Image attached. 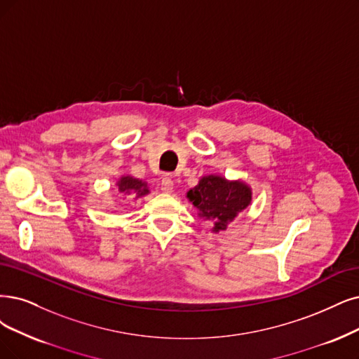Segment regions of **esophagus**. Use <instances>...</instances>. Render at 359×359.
<instances>
[{
  "label": "esophagus",
  "mask_w": 359,
  "mask_h": 359,
  "mask_svg": "<svg viewBox=\"0 0 359 359\" xmlns=\"http://www.w3.org/2000/svg\"><path fill=\"white\" fill-rule=\"evenodd\" d=\"M172 187H175V183H172L171 177H163L161 180V191L165 194H171L172 192Z\"/></svg>",
  "instance_id": "34e87169"
}]
</instances>
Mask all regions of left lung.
<instances>
[{
    "label": "left lung",
    "mask_w": 359,
    "mask_h": 359,
    "mask_svg": "<svg viewBox=\"0 0 359 359\" xmlns=\"http://www.w3.org/2000/svg\"><path fill=\"white\" fill-rule=\"evenodd\" d=\"M251 188L244 182L226 180L216 175L201 177L187 194L198 210V216L215 223L213 232L226 229L228 223L251 204Z\"/></svg>",
    "instance_id": "obj_1"
}]
</instances>
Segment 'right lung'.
Returning a JSON list of instances; mask_svg holds the SVG:
<instances>
[{"mask_svg": "<svg viewBox=\"0 0 359 359\" xmlns=\"http://www.w3.org/2000/svg\"><path fill=\"white\" fill-rule=\"evenodd\" d=\"M116 187L119 192H126V194H133L136 198L144 196L149 194V188H148V183L135 179L131 176H123L116 182Z\"/></svg>", "mask_w": 359, "mask_h": 359, "instance_id": "obj_1", "label": "right lung"}]
</instances>
